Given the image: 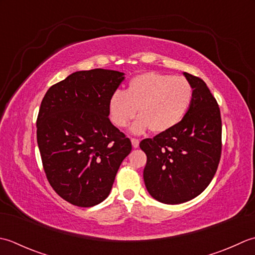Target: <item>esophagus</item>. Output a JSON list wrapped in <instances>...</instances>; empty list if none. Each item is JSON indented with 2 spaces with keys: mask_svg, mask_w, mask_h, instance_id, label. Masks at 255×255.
<instances>
[{
  "mask_svg": "<svg viewBox=\"0 0 255 255\" xmlns=\"http://www.w3.org/2000/svg\"><path fill=\"white\" fill-rule=\"evenodd\" d=\"M131 142H132V146L134 148H137L138 145H139V141L137 138H131Z\"/></svg>",
  "mask_w": 255,
  "mask_h": 255,
  "instance_id": "esophagus-1",
  "label": "esophagus"
}]
</instances>
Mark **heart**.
<instances>
[{"instance_id":"1","label":"heart","mask_w":255,"mask_h":255,"mask_svg":"<svg viewBox=\"0 0 255 255\" xmlns=\"http://www.w3.org/2000/svg\"><path fill=\"white\" fill-rule=\"evenodd\" d=\"M193 97V87L186 78L148 71L132 78L127 91H114L108 111L114 126L126 128L138 109L139 117L129 131L142 134L150 128L154 133H163L183 120Z\"/></svg>"}]
</instances>
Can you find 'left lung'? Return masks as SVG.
<instances>
[{
  "label": "left lung",
  "mask_w": 255,
  "mask_h": 255,
  "mask_svg": "<svg viewBox=\"0 0 255 255\" xmlns=\"http://www.w3.org/2000/svg\"><path fill=\"white\" fill-rule=\"evenodd\" d=\"M184 76L194 90L186 116L169 131L139 143L147 156L145 187L154 199L167 205L200 195L214 178L221 156L219 106L204 80L187 72Z\"/></svg>",
  "instance_id": "8db88e82"
}]
</instances>
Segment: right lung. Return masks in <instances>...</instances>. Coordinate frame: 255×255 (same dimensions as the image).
<instances>
[{
	"label": "right lung",
	"instance_id": "add662e5",
	"mask_svg": "<svg viewBox=\"0 0 255 255\" xmlns=\"http://www.w3.org/2000/svg\"><path fill=\"white\" fill-rule=\"evenodd\" d=\"M124 72L76 71L51 86L37 117V144L50 186L62 199L92 207L109 196L132 144L109 120L108 101Z\"/></svg>",
	"mask_w": 255,
	"mask_h": 255
}]
</instances>
